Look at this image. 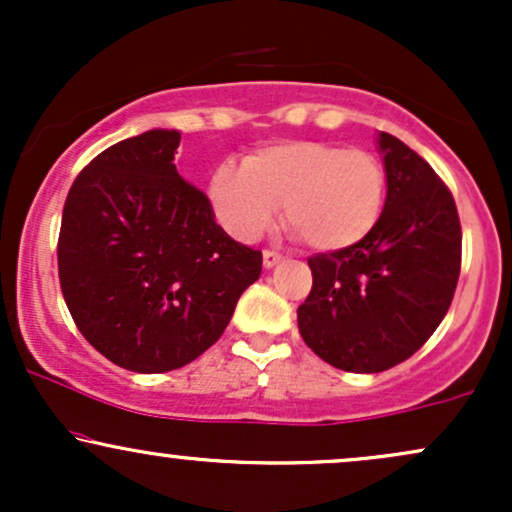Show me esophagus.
Instances as JSON below:
<instances>
[{
  "mask_svg": "<svg viewBox=\"0 0 512 512\" xmlns=\"http://www.w3.org/2000/svg\"><path fill=\"white\" fill-rule=\"evenodd\" d=\"M281 260H284V255H281V252H276V250H264L262 252V264L267 269L276 267V264H279Z\"/></svg>",
  "mask_w": 512,
  "mask_h": 512,
  "instance_id": "1",
  "label": "esophagus"
}]
</instances>
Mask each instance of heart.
I'll return each instance as SVG.
<instances>
[{"mask_svg":"<svg viewBox=\"0 0 512 512\" xmlns=\"http://www.w3.org/2000/svg\"><path fill=\"white\" fill-rule=\"evenodd\" d=\"M216 219L233 238L252 243L284 204L286 226L308 248L337 252L361 243L385 204V168L363 149L327 142H276L223 163L209 180Z\"/></svg>","mask_w":512,"mask_h":512,"instance_id":"obj_1","label":"heart"}]
</instances>
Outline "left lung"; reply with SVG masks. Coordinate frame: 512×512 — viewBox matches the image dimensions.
<instances>
[{
    "instance_id": "left-lung-1",
    "label": "left lung",
    "mask_w": 512,
    "mask_h": 512,
    "mask_svg": "<svg viewBox=\"0 0 512 512\" xmlns=\"http://www.w3.org/2000/svg\"><path fill=\"white\" fill-rule=\"evenodd\" d=\"M387 197L361 243L310 257L313 289L298 305L303 342L346 373H383L426 344L460 279L462 228L436 170L378 134Z\"/></svg>"
}]
</instances>
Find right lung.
Listing matches in <instances>:
<instances>
[{
    "mask_svg": "<svg viewBox=\"0 0 512 512\" xmlns=\"http://www.w3.org/2000/svg\"><path fill=\"white\" fill-rule=\"evenodd\" d=\"M180 132L149 129L81 170L62 211L57 267L86 342L134 373L202 356L260 279L262 252L214 221L175 168Z\"/></svg>",
    "mask_w": 512,
    "mask_h": 512,
    "instance_id": "right-lung-1",
    "label": "right lung"
}]
</instances>
